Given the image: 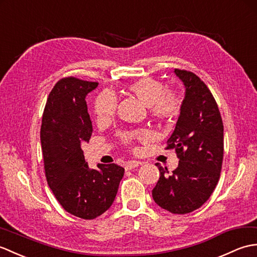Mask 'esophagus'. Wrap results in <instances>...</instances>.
Listing matches in <instances>:
<instances>
[{"label": "esophagus", "instance_id": "1", "mask_svg": "<svg viewBox=\"0 0 257 257\" xmlns=\"http://www.w3.org/2000/svg\"><path fill=\"white\" fill-rule=\"evenodd\" d=\"M140 165H142V162H139V161H131V162H127L126 165H125V169L126 170H132L136 167H139Z\"/></svg>", "mask_w": 257, "mask_h": 257}]
</instances>
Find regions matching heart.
Instances as JSON below:
<instances>
[{
  "mask_svg": "<svg viewBox=\"0 0 257 257\" xmlns=\"http://www.w3.org/2000/svg\"><path fill=\"white\" fill-rule=\"evenodd\" d=\"M126 91L135 95L147 105L151 116L159 123L170 124L180 115L182 100L178 92L166 89L162 81L151 77L140 78L126 85ZM116 109V101L110 93H102L95 100L94 113L99 123L109 122ZM143 132L124 133L121 140L124 144H131L134 140H144Z\"/></svg>",
  "mask_w": 257,
  "mask_h": 257,
  "instance_id": "b5f03b06",
  "label": "heart"
}]
</instances>
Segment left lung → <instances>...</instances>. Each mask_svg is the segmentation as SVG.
I'll return each instance as SVG.
<instances>
[{
    "mask_svg": "<svg viewBox=\"0 0 257 257\" xmlns=\"http://www.w3.org/2000/svg\"><path fill=\"white\" fill-rule=\"evenodd\" d=\"M186 87L181 113L166 150H175L179 164L168 175L159 169V180L152 191L159 207L174 214L200 208L218 185L223 162V122L212 93L191 71L175 69Z\"/></svg>",
    "mask_w": 257,
    "mask_h": 257,
    "instance_id": "8db88e82",
    "label": "left lung"
}]
</instances>
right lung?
<instances>
[{
  "label": "right lung",
  "instance_id": "1",
  "mask_svg": "<svg viewBox=\"0 0 257 257\" xmlns=\"http://www.w3.org/2000/svg\"><path fill=\"white\" fill-rule=\"evenodd\" d=\"M98 87L75 77L62 78L45 105L41 142L45 176L67 212L84 220L104 213L115 199L124 168L115 164L90 169L81 143L89 142L92 123L85 95Z\"/></svg>",
  "mask_w": 257,
  "mask_h": 257
}]
</instances>
